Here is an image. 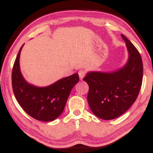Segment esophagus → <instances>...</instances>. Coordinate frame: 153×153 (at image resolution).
I'll use <instances>...</instances> for the list:
<instances>
[{"label": "esophagus", "instance_id": "obj_1", "mask_svg": "<svg viewBox=\"0 0 153 153\" xmlns=\"http://www.w3.org/2000/svg\"><path fill=\"white\" fill-rule=\"evenodd\" d=\"M78 75L80 80H82V78H83L85 75V71H84V70H80V71H78Z\"/></svg>", "mask_w": 153, "mask_h": 153}]
</instances>
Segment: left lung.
<instances>
[{"label": "left lung", "mask_w": 153, "mask_h": 153, "mask_svg": "<svg viewBox=\"0 0 153 153\" xmlns=\"http://www.w3.org/2000/svg\"><path fill=\"white\" fill-rule=\"evenodd\" d=\"M129 59L127 64L111 73L89 72L83 78L89 91L88 102L93 113L104 120L119 117L130 108L137 98L143 77L140 52L124 35Z\"/></svg>", "instance_id": "obj_1"}]
</instances>
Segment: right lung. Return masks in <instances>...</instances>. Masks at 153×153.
<instances>
[{"mask_svg":"<svg viewBox=\"0 0 153 153\" xmlns=\"http://www.w3.org/2000/svg\"><path fill=\"white\" fill-rule=\"evenodd\" d=\"M21 47L12 71V88L17 101L31 117L50 122L64 111L67 100L74 85L79 81L78 73L57 80L46 87H37L26 81L20 71Z\"/></svg>","mask_w":153,"mask_h":153,"instance_id":"add662e5","label":"right lung"}]
</instances>
